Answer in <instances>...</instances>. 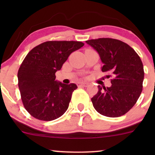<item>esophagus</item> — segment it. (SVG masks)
Wrapping results in <instances>:
<instances>
[{
  "label": "esophagus",
  "instance_id": "obj_1",
  "mask_svg": "<svg viewBox=\"0 0 155 155\" xmlns=\"http://www.w3.org/2000/svg\"><path fill=\"white\" fill-rule=\"evenodd\" d=\"M88 84L87 83H79L78 84V87H87Z\"/></svg>",
  "mask_w": 155,
  "mask_h": 155
}]
</instances>
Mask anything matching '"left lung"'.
I'll list each match as a JSON object with an SVG mask.
<instances>
[{
    "label": "left lung",
    "instance_id": "left-lung-1",
    "mask_svg": "<svg viewBox=\"0 0 155 155\" xmlns=\"http://www.w3.org/2000/svg\"><path fill=\"white\" fill-rule=\"evenodd\" d=\"M86 42L100 55L102 71L111 77L110 87L97 86L98 91L91 98L94 108L108 117L125 114L142 92L144 71L140 57L128 44L117 39L101 38Z\"/></svg>",
    "mask_w": 155,
    "mask_h": 155
}]
</instances>
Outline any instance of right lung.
Listing matches in <instances>:
<instances>
[{"instance_id": "1", "label": "right lung", "mask_w": 155, "mask_h": 155, "mask_svg": "<svg viewBox=\"0 0 155 155\" xmlns=\"http://www.w3.org/2000/svg\"><path fill=\"white\" fill-rule=\"evenodd\" d=\"M84 45L81 41H49L36 46L26 55L17 77L23 106L31 116L51 121L66 111L77 86L55 81V73L73 51Z\"/></svg>"}]
</instances>
